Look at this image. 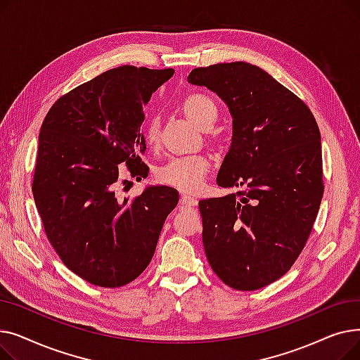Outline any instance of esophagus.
<instances>
[{
	"label": "esophagus",
	"mask_w": 360,
	"mask_h": 360,
	"mask_svg": "<svg viewBox=\"0 0 360 360\" xmlns=\"http://www.w3.org/2000/svg\"><path fill=\"white\" fill-rule=\"evenodd\" d=\"M181 202L184 204V205H188V207H195L197 205V198H194V197H191V195H181Z\"/></svg>",
	"instance_id": "1"
}]
</instances>
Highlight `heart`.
<instances>
[{
  "label": "heart",
  "mask_w": 360,
  "mask_h": 360,
  "mask_svg": "<svg viewBox=\"0 0 360 360\" xmlns=\"http://www.w3.org/2000/svg\"><path fill=\"white\" fill-rule=\"evenodd\" d=\"M182 115L198 128H209L216 117V102L202 93H191L185 96L179 103ZM144 141L147 147L156 148L160 141V125L156 117H151L144 127ZM212 169V159L205 155H191L184 158H175L159 166L155 172V178L159 184L175 188L182 193L198 191L207 174Z\"/></svg>",
  "instance_id": "b5f03b06"
}]
</instances>
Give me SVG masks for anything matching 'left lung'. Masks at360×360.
Masks as SVG:
<instances>
[{
  "mask_svg": "<svg viewBox=\"0 0 360 360\" xmlns=\"http://www.w3.org/2000/svg\"><path fill=\"white\" fill-rule=\"evenodd\" d=\"M188 82L216 91L233 117L217 185L238 193L198 202L202 245L219 278L257 290L304 251L324 194L318 124L308 105L248 63L198 67Z\"/></svg>",
  "mask_w": 360,
  "mask_h": 360,
  "instance_id": "left-lung-1",
  "label": "left lung"
}]
</instances>
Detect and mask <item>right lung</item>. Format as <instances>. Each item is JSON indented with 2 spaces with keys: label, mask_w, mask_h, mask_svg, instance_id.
<instances>
[{
  "label": "right lung",
  "mask_w": 360,
  "mask_h": 360,
  "mask_svg": "<svg viewBox=\"0 0 360 360\" xmlns=\"http://www.w3.org/2000/svg\"><path fill=\"white\" fill-rule=\"evenodd\" d=\"M174 72L108 70L63 94L42 122L32 182L37 212L61 261L94 286L115 289L136 280L178 204L170 186L117 195L118 182L127 184L118 165L137 181L147 176L143 105Z\"/></svg>",
  "instance_id": "obj_1"
}]
</instances>
